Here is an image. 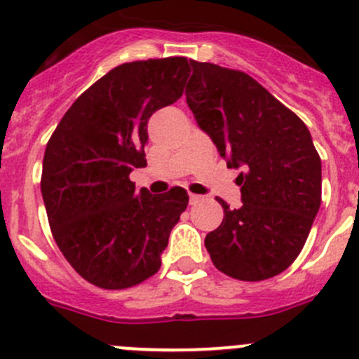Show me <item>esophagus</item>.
<instances>
[{"label":"esophagus","mask_w":359,"mask_h":359,"mask_svg":"<svg viewBox=\"0 0 359 359\" xmlns=\"http://www.w3.org/2000/svg\"><path fill=\"white\" fill-rule=\"evenodd\" d=\"M201 200H203V196H200V194H189L191 205H196V203H200Z\"/></svg>","instance_id":"1"}]
</instances>
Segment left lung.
Listing matches in <instances>:
<instances>
[{
  "mask_svg": "<svg viewBox=\"0 0 359 359\" xmlns=\"http://www.w3.org/2000/svg\"><path fill=\"white\" fill-rule=\"evenodd\" d=\"M186 100L229 168L241 170L240 208L206 234L213 266L241 281L283 273L321 205V159L302 119L241 71L191 60Z\"/></svg>",
  "mask_w": 359,
  "mask_h": 359,
  "instance_id": "obj_1",
  "label": "left lung"
}]
</instances>
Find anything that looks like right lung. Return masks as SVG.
Here are the masks:
<instances>
[{
    "label": "right lung",
    "instance_id": "add662e5",
    "mask_svg": "<svg viewBox=\"0 0 359 359\" xmlns=\"http://www.w3.org/2000/svg\"><path fill=\"white\" fill-rule=\"evenodd\" d=\"M184 57L121 64L74 100L46 144L41 194L53 238L79 276L107 290L158 273L186 210L182 187L165 194L128 179L146 165L147 121L182 97Z\"/></svg>",
    "mask_w": 359,
    "mask_h": 359
}]
</instances>
